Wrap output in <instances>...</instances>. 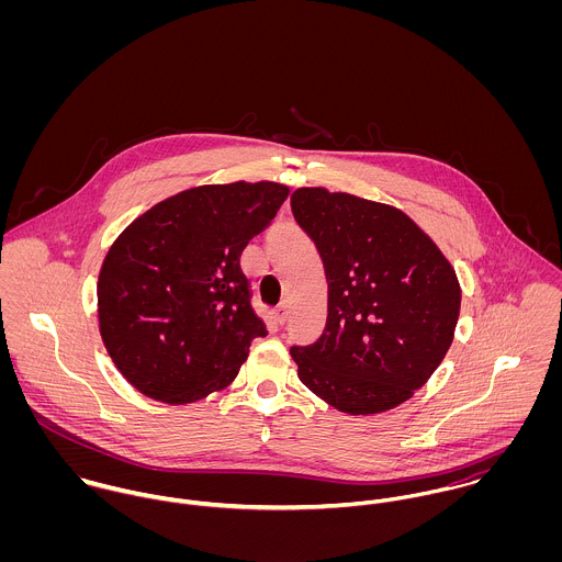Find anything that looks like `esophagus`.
<instances>
[{
    "instance_id": "34e87169",
    "label": "esophagus",
    "mask_w": 562,
    "mask_h": 562,
    "mask_svg": "<svg viewBox=\"0 0 562 562\" xmlns=\"http://www.w3.org/2000/svg\"><path fill=\"white\" fill-rule=\"evenodd\" d=\"M288 316H290V307H288L285 303H281V305L274 310V318L283 326V324L288 322Z\"/></svg>"
}]
</instances>
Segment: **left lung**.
I'll return each instance as SVG.
<instances>
[{
  "label": "left lung",
  "instance_id": "8db88e82",
  "mask_svg": "<svg viewBox=\"0 0 562 562\" xmlns=\"http://www.w3.org/2000/svg\"><path fill=\"white\" fill-rule=\"evenodd\" d=\"M292 214L316 244L328 283L321 337L290 348L299 379L350 415L408 401L454 337L461 288L450 261L392 205L299 188Z\"/></svg>",
  "mask_w": 562,
  "mask_h": 562
}]
</instances>
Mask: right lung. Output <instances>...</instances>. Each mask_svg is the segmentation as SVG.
<instances>
[{"label": "right lung", "mask_w": 562, "mask_h": 562, "mask_svg": "<svg viewBox=\"0 0 562 562\" xmlns=\"http://www.w3.org/2000/svg\"><path fill=\"white\" fill-rule=\"evenodd\" d=\"M288 186L183 190L110 246L97 283L99 330L121 374L168 404L227 387L266 324L250 305L241 250L288 199Z\"/></svg>", "instance_id": "add662e5"}]
</instances>
